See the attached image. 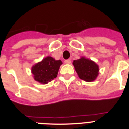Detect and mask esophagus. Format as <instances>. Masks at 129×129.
Masks as SVG:
<instances>
[{
  "label": "esophagus",
  "mask_w": 129,
  "mask_h": 129,
  "mask_svg": "<svg viewBox=\"0 0 129 129\" xmlns=\"http://www.w3.org/2000/svg\"><path fill=\"white\" fill-rule=\"evenodd\" d=\"M65 63H66V64H70L71 63V60L70 59H66V60L64 61Z\"/></svg>",
  "instance_id": "obj_1"
}]
</instances>
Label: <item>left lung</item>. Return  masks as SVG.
I'll return each instance as SVG.
<instances>
[{
  "label": "left lung",
  "mask_w": 129,
  "mask_h": 129,
  "mask_svg": "<svg viewBox=\"0 0 129 129\" xmlns=\"http://www.w3.org/2000/svg\"><path fill=\"white\" fill-rule=\"evenodd\" d=\"M73 65L79 78L86 82H92L96 80L98 75V66L93 61L84 57L74 60Z\"/></svg>",
  "instance_id": "8db88e82"
}]
</instances>
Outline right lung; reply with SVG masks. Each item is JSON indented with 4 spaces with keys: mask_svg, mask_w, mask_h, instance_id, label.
I'll use <instances>...</instances> for the list:
<instances>
[{
    "mask_svg": "<svg viewBox=\"0 0 129 129\" xmlns=\"http://www.w3.org/2000/svg\"><path fill=\"white\" fill-rule=\"evenodd\" d=\"M62 62L48 56L34 65L31 68L35 80L41 84H47L55 78Z\"/></svg>",
    "mask_w": 129,
    "mask_h": 129,
    "instance_id": "right-lung-1",
    "label": "right lung"
}]
</instances>
